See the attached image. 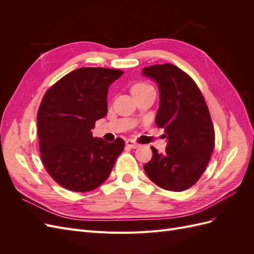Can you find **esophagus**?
<instances>
[{"label": "esophagus", "mask_w": 254, "mask_h": 254, "mask_svg": "<svg viewBox=\"0 0 254 254\" xmlns=\"http://www.w3.org/2000/svg\"><path fill=\"white\" fill-rule=\"evenodd\" d=\"M126 145L128 146V147L133 148V149L137 148V147H139V146H140V144H137V143L134 142L133 140H127V141H126Z\"/></svg>", "instance_id": "esophagus-1"}]
</instances>
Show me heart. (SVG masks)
Here are the masks:
<instances>
[{"label": "heart", "instance_id": "obj_1", "mask_svg": "<svg viewBox=\"0 0 254 254\" xmlns=\"http://www.w3.org/2000/svg\"><path fill=\"white\" fill-rule=\"evenodd\" d=\"M148 89H152V87L149 86V84H147V83L140 82V83L134 84L132 88V93H134V92H137V91H144V90H148Z\"/></svg>", "mask_w": 254, "mask_h": 254}]
</instances>
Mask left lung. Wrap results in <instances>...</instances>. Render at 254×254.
Masks as SVG:
<instances>
[{
    "label": "left lung",
    "instance_id": "8db88e82",
    "mask_svg": "<svg viewBox=\"0 0 254 254\" xmlns=\"http://www.w3.org/2000/svg\"><path fill=\"white\" fill-rule=\"evenodd\" d=\"M142 74L158 83L160 106L155 122L164 128L167 140L163 153L151 147L152 158L144 171L164 190H188L200 178L213 152L215 133L209 109L195 81L176 65H151Z\"/></svg>",
    "mask_w": 254,
    "mask_h": 254
}]
</instances>
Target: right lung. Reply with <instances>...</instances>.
Here are the masks:
<instances>
[{
    "label": "right lung",
    "mask_w": 254,
    "mask_h": 254,
    "mask_svg": "<svg viewBox=\"0 0 254 254\" xmlns=\"http://www.w3.org/2000/svg\"><path fill=\"white\" fill-rule=\"evenodd\" d=\"M123 73L80 67L64 76L42 98L37 114L41 160L63 188L82 193L98 188L124 149L120 137L108 143L91 131L108 112V88Z\"/></svg>",
    "instance_id": "add662e5"
}]
</instances>
